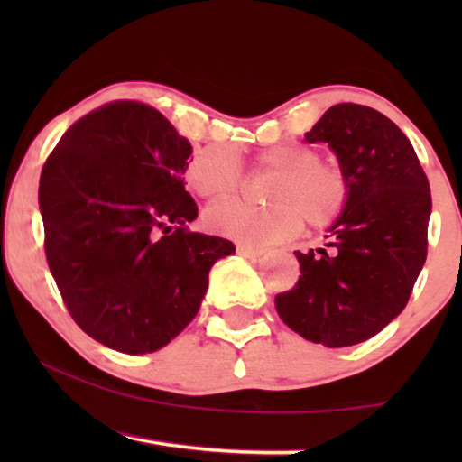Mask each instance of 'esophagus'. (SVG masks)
Returning a JSON list of instances; mask_svg holds the SVG:
<instances>
[{"label":"esophagus","mask_w":462,"mask_h":462,"mask_svg":"<svg viewBox=\"0 0 462 462\" xmlns=\"http://www.w3.org/2000/svg\"><path fill=\"white\" fill-rule=\"evenodd\" d=\"M237 254H242L245 258H258L264 254L263 248H252V245H245V244H237Z\"/></svg>","instance_id":"34e87169"}]
</instances>
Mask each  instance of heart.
<instances>
[{"instance_id": "heart-1", "label": "heart", "mask_w": 462, "mask_h": 462, "mask_svg": "<svg viewBox=\"0 0 462 462\" xmlns=\"http://www.w3.org/2000/svg\"><path fill=\"white\" fill-rule=\"evenodd\" d=\"M254 163L258 170L275 172L267 187L271 204L258 208L237 199L214 204L204 214L208 229L245 245H269L296 236L302 220L311 229H328L346 210L349 180L338 166L321 162L318 149L275 144L256 153ZM185 180L204 199L229 198L244 182L242 160L229 144L195 149Z\"/></svg>"}]
</instances>
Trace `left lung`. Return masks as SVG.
<instances>
[{
	"label": "left lung",
	"instance_id": "left-lung-1",
	"mask_svg": "<svg viewBox=\"0 0 462 462\" xmlns=\"http://www.w3.org/2000/svg\"><path fill=\"white\" fill-rule=\"evenodd\" d=\"M305 141L330 144L349 180V204L324 248L294 252L299 282L275 296V309L311 343L357 345L408 305L427 258L429 180L408 136L370 106H330Z\"/></svg>",
	"mask_w": 462,
	"mask_h": 462
}]
</instances>
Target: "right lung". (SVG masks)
I'll use <instances>...</instances> for the list:
<instances>
[{
  "label": "right lung",
  "instance_id": "add662e5",
  "mask_svg": "<svg viewBox=\"0 0 462 462\" xmlns=\"http://www.w3.org/2000/svg\"><path fill=\"white\" fill-rule=\"evenodd\" d=\"M189 155L191 143L160 111L116 100L78 119L43 163L50 273L75 324L109 349L141 356L179 337L212 264L236 252L189 231Z\"/></svg>",
  "mask_w": 462,
  "mask_h": 462
}]
</instances>
